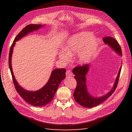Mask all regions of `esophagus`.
Wrapping results in <instances>:
<instances>
[{
    "instance_id": "esophagus-1",
    "label": "esophagus",
    "mask_w": 132,
    "mask_h": 132,
    "mask_svg": "<svg viewBox=\"0 0 132 132\" xmlns=\"http://www.w3.org/2000/svg\"><path fill=\"white\" fill-rule=\"evenodd\" d=\"M66 77H70V76L73 75V73H72V72L70 70H67V71L66 72Z\"/></svg>"
}]
</instances>
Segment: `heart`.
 <instances>
[{
	"label": "heart",
	"mask_w": 132,
	"mask_h": 132,
	"mask_svg": "<svg viewBox=\"0 0 132 132\" xmlns=\"http://www.w3.org/2000/svg\"><path fill=\"white\" fill-rule=\"evenodd\" d=\"M92 37L93 34L88 31L74 35L67 40L65 51L59 53V59L67 62L71 57L78 54V61L80 64L89 62L96 53L99 44L98 39Z\"/></svg>",
	"instance_id": "obj_1"
}]
</instances>
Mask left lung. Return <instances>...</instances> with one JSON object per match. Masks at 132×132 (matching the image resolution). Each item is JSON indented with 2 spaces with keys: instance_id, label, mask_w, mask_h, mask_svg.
I'll return each mask as SVG.
<instances>
[{
  "instance_id": "1",
  "label": "left lung",
  "mask_w": 132,
  "mask_h": 132,
  "mask_svg": "<svg viewBox=\"0 0 132 132\" xmlns=\"http://www.w3.org/2000/svg\"><path fill=\"white\" fill-rule=\"evenodd\" d=\"M103 40L105 44H108L111 47L116 53L122 55L121 47L116 39L111 37H104ZM89 65L86 64L77 66L73 70V73L75 75L74 78L77 82V87L73 94L74 99L81 106L88 108H93L100 104L112 95L117 87L121 70V67H120L112 89L106 95L99 97H96L92 96L89 93L86 86V75L89 71Z\"/></svg>"
}]
</instances>
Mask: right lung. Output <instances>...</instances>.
I'll return each instance as SVG.
<instances>
[{
  "instance_id": "obj_1",
  "label": "right lung",
  "mask_w": 132,
  "mask_h": 132,
  "mask_svg": "<svg viewBox=\"0 0 132 132\" xmlns=\"http://www.w3.org/2000/svg\"><path fill=\"white\" fill-rule=\"evenodd\" d=\"M42 27H43V26L41 24H31L28 25L24 27L19 33L14 40L11 46L9 59V64L12 74L13 81L17 92L28 103L34 106L38 107H42L46 105L47 104L51 102L61 81L66 77V69L58 68L53 70L50 75V79H48L46 84L43 88H42L37 91L30 92L26 90L21 87L15 80L12 70L11 60L13 47L15 44V42L19 40L28 34L33 31L37 30Z\"/></svg>"
}]
</instances>
